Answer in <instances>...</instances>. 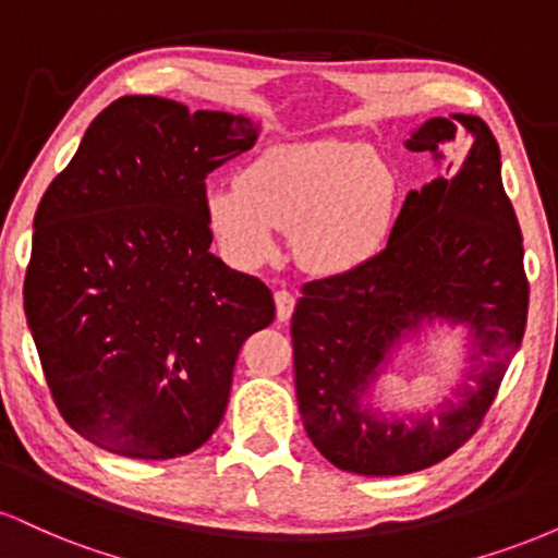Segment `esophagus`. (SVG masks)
Here are the masks:
<instances>
[{"label": "esophagus", "instance_id": "obj_1", "mask_svg": "<svg viewBox=\"0 0 558 558\" xmlns=\"http://www.w3.org/2000/svg\"><path fill=\"white\" fill-rule=\"evenodd\" d=\"M293 306H296V296H293L291 291H286V288L275 291V315H278L280 323H288V319H291Z\"/></svg>", "mask_w": 558, "mask_h": 558}]
</instances>
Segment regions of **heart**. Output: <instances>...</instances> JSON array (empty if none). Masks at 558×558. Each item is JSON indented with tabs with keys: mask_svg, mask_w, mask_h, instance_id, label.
<instances>
[{
	"mask_svg": "<svg viewBox=\"0 0 558 558\" xmlns=\"http://www.w3.org/2000/svg\"><path fill=\"white\" fill-rule=\"evenodd\" d=\"M204 213L222 252L239 267L270 262L280 230H293V248L306 270L345 272L386 241L393 178L362 144L275 146L248 162L235 185L209 189Z\"/></svg>",
	"mask_w": 558,
	"mask_h": 558,
	"instance_id": "b5f03b06",
	"label": "heart"
}]
</instances>
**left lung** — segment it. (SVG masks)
Masks as SVG:
<instances>
[{
  "mask_svg": "<svg viewBox=\"0 0 558 558\" xmlns=\"http://www.w3.org/2000/svg\"><path fill=\"white\" fill-rule=\"evenodd\" d=\"M464 128L459 165L409 191L386 248L301 288L291 317L299 412L330 464L367 477L409 475L451 457L496 399L527 323L520 222L501 183V151L475 114L425 120L403 144L444 159ZM444 318L471 330L472 387L422 418L375 413L368 388L407 335Z\"/></svg>",
  "mask_w": 558,
  "mask_h": 558,
  "instance_id": "8db88e82",
  "label": "left lung"
}]
</instances>
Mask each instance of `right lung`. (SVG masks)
Instances as JSON below:
<instances>
[{"label":"right lung","instance_id":"add662e5","mask_svg":"<svg viewBox=\"0 0 558 558\" xmlns=\"http://www.w3.org/2000/svg\"><path fill=\"white\" fill-rule=\"evenodd\" d=\"M243 114L120 96L34 217L23 306L60 414L131 459H175L226 414L270 288L209 252L204 178L254 146Z\"/></svg>","mask_w":558,"mask_h":558}]
</instances>
